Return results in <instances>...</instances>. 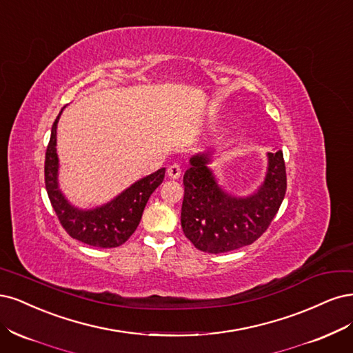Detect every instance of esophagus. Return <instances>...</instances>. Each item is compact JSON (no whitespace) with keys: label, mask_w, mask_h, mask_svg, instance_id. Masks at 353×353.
Masks as SVG:
<instances>
[{"label":"esophagus","mask_w":353,"mask_h":353,"mask_svg":"<svg viewBox=\"0 0 353 353\" xmlns=\"http://www.w3.org/2000/svg\"><path fill=\"white\" fill-rule=\"evenodd\" d=\"M180 174H181V168H180L179 164H172V165H170V167L167 168V176H168L170 179L176 180V179L180 177Z\"/></svg>","instance_id":"34e87169"}]
</instances>
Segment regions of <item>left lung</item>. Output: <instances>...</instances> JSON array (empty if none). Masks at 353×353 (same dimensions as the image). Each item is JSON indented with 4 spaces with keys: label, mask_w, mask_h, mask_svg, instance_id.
Listing matches in <instances>:
<instances>
[{
    "label": "left lung",
    "mask_w": 353,
    "mask_h": 353,
    "mask_svg": "<svg viewBox=\"0 0 353 353\" xmlns=\"http://www.w3.org/2000/svg\"><path fill=\"white\" fill-rule=\"evenodd\" d=\"M208 154L190 158L183 176L181 229L196 249L208 254L230 252L254 243L268 229L286 195L283 152L268 154L264 185L248 198L224 193L210 168Z\"/></svg>",
    "instance_id": "8db88e82"
}]
</instances>
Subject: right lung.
Returning a JSON list of instances; mask_svg holds the SVG:
<instances>
[{
	"label": "right lung",
	"instance_id": "right-lung-1",
	"mask_svg": "<svg viewBox=\"0 0 353 353\" xmlns=\"http://www.w3.org/2000/svg\"><path fill=\"white\" fill-rule=\"evenodd\" d=\"M60 114L52 124L50 143L45 152V188H47L51 205L63 229L76 241L97 248H117L126 242L139 225L148 199L163 183L165 168H160L154 174L136 181L104 207L90 211L76 210L64 199L57 185L59 158H57L55 145L57 123H59Z\"/></svg>",
	"mask_w": 353,
	"mask_h": 353
}]
</instances>
